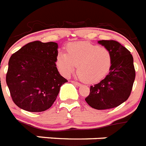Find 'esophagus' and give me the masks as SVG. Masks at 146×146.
Here are the masks:
<instances>
[{
	"label": "esophagus",
	"mask_w": 146,
	"mask_h": 146,
	"mask_svg": "<svg viewBox=\"0 0 146 146\" xmlns=\"http://www.w3.org/2000/svg\"><path fill=\"white\" fill-rule=\"evenodd\" d=\"M71 82L73 84H75V85H76V86H81V85H82V84H81L79 82H76V81H71Z\"/></svg>",
	"instance_id": "esophagus-1"
}]
</instances>
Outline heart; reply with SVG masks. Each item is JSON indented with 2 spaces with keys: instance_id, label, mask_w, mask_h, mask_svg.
Here are the masks:
<instances>
[{
  "instance_id": "1",
  "label": "heart",
  "mask_w": 146,
  "mask_h": 146,
  "mask_svg": "<svg viewBox=\"0 0 146 146\" xmlns=\"http://www.w3.org/2000/svg\"><path fill=\"white\" fill-rule=\"evenodd\" d=\"M56 64L61 73L68 76L77 66V73L82 80L93 83L102 79L111 65L110 50L87 42L70 43L67 54L59 53Z\"/></svg>"
}]
</instances>
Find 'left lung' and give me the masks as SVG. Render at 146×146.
Wrapping results in <instances>:
<instances>
[{"label":"left lung","instance_id":"8db88e82","mask_svg":"<svg viewBox=\"0 0 146 146\" xmlns=\"http://www.w3.org/2000/svg\"><path fill=\"white\" fill-rule=\"evenodd\" d=\"M110 50L111 65L108 75L99 83L90 86L85 101L96 110L117 107L129 98L135 78L133 56L126 48L115 40H100Z\"/></svg>","mask_w":146,"mask_h":146}]
</instances>
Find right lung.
I'll list each match as a JSON object with an SVG mask.
<instances>
[{
	"instance_id": "1",
	"label": "right lung",
	"mask_w": 146,
	"mask_h": 146,
	"mask_svg": "<svg viewBox=\"0 0 146 146\" xmlns=\"http://www.w3.org/2000/svg\"><path fill=\"white\" fill-rule=\"evenodd\" d=\"M58 45L34 41L22 47L9 61L6 84L14 103L31 112L48 110L67 79L56 68Z\"/></svg>"
}]
</instances>
